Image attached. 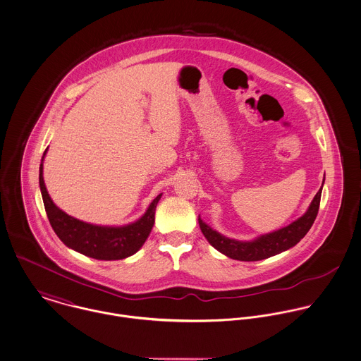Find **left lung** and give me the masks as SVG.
Returning a JSON list of instances; mask_svg holds the SVG:
<instances>
[{
  "label": "left lung",
  "instance_id": "obj_1",
  "mask_svg": "<svg viewBox=\"0 0 361 361\" xmlns=\"http://www.w3.org/2000/svg\"><path fill=\"white\" fill-rule=\"evenodd\" d=\"M324 180H325V176H324ZM324 180H322V185H324ZM322 185L319 192L316 194V197L312 200V203L309 204L307 210L299 219H296L290 224L279 228L276 231L259 235L253 240H234L213 230L207 223H204L200 219V216L198 221H200V231L214 249H217L220 253L234 260L256 262V260H263V259L276 256L281 252L288 250L289 247H293L312 228L320 207Z\"/></svg>",
  "mask_w": 361,
  "mask_h": 361
}]
</instances>
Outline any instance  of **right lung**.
I'll return each instance as SVG.
<instances>
[{
    "label": "right lung",
    "instance_id": "1",
    "mask_svg": "<svg viewBox=\"0 0 361 361\" xmlns=\"http://www.w3.org/2000/svg\"><path fill=\"white\" fill-rule=\"evenodd\" d=\"M47 151L48 148L41 158L39 174L41 197L48 220L59 240L69 249L97 260H121L137 253L151 234L155 223V209L161 194L152 200L145 213L133 223L124 226H101L82 221L59 209L51 200L42 176Z\"/></svg>",
    "mask_w": 361,
    "mask_h": 361
}]
</instances>
